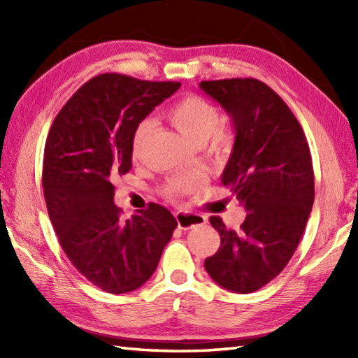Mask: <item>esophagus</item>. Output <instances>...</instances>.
I'll return each instance as SVG.
<instances>
[{
	"instance_id": "esophagus-1",
	"label": "esophagus",
	"mask_w": 358,
	"mask_h": 358,
	"mask_svg": "<svg viewBox=\"0 0 358 358\" xmlns=\"http://www.w3.org/2000/svg\"><path fill=\"white\" fill-rule=\"evenodd\" d=\"M175 218H177L178 227L183 231L192 229L195 226H201L206 223V217H203L200 214H187V212H177Z\"/></svg>"
}]
</instances>
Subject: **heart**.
Wrapping results in <instances>:
<instances>
[{"label":"heart","mask_w":358,"mask_h":358,"mask_svg":"<svg viewBox=\"0 0 358 358\" xmlns=\"http://www.w3.org/2000/svg\"><path fill=\"white\" fill-rule=\"evenodd\" d=\"M171 124L177 129L183 138L192 146H203L212 136V152L215 155H223L227 148V135L218 131L220 110L214 103L196 94L186 95L175 103L167 112ZM152 131V121L144 120L135 127L132 135V157L140 159L146 152L149 143V134ZM204 185L201 175H191L185 180L167 187V195L171 199L192 194Z\"/></svg>","instance_id":"obj_1"}]
</instances>
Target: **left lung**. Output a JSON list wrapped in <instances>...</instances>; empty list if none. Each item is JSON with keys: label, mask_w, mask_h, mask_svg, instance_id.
Segmentation results:
<instances>
[{"label": "left lung", "mask_w": 358, "mask_h": 358, "mask_svg": "<svg viewBox=\"0 0 358 358\" xmlns=\"http://www.w3.org/2000/svg\"><path fill=\"white\" fill-rule=\"evenodd\" d=\"M200 87L232 120L235 141L222 181L248 210L238 232L209 218L222 245L204 268L222 287L250 294L275 278L299 246L314 204L313 158L294 113L263 81L215 80Z\"/></svg>", "instance_id": "1"}]
</instances>
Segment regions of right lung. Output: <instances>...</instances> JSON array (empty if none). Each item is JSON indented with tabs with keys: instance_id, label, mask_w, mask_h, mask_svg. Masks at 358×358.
Wrapping results in <instances>:
<instances>
[{
	"instance_id": "add662e5",
	"label": "right lung",
	"mask_w": 358,
	"mask_h": 358,
	"mask_svg": "<svg viewBox=\"0 0 358 358\" xmlns=\"http://www.w3.org/2000/svg\"><path fill=\"white\" fill-rule=\"evenodd\" d=\"M180 86L98 75L63 106L45 140L44 199L59 245L81 275L109 294L146 283L177 227L155 203L121 220L112 181L131 171L135 127Z\"/></svg>"
}]
</instances>
